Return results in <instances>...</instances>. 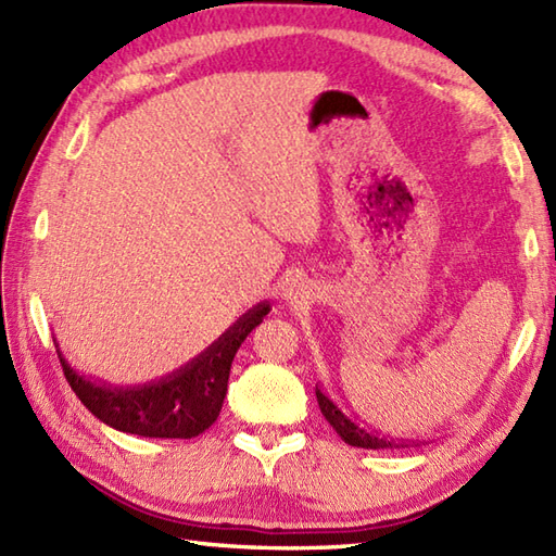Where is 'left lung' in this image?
I'll return each mask as SVG.
<instances>
[{
  "label": "left lung",
  "mask_w": 556,
  "mask_h": 556,
  "mask_svg": "<svg viewBox=\"0 0 556 556\" xmlns=\"http://www.w3.org/2000/svg\"><path fill=\"white\" fill-rule=\"evenodd\" d=\"M315 396L317 404H320L323 416L327 422L332 425L337 434L351 446H361V448H399V446H420L422 442L418 440H404V437H389L377 432L372 428H363L361 422H356V416H349V413L341 410L334 399H329L320 387H315Z\"/></svg>",
  "instance_id": "obj_1"
}]
</instances>
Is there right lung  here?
I'll return each mask as SVG.
<instances>
[{
	"label": "right lung",
	"mask_w": 556,
	"mask_h": 556,
	"mask_svg": "<svg viewBox=\"0 0 556 556\" xmlns=\"http://www.w3.org/2000/svg\"><path fill=\"white\" fill-rule=\"evenodd\" d=\"M269 311L271 303L260 301L195 358L146 384H110L83 375L66 361L56 339L54 346L71 389L98 420L128 434L191 440L217 420L236 351Z\"/></svg>",
	"instance_id": "right-lung-1"
}]
</instances>
